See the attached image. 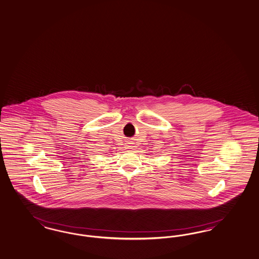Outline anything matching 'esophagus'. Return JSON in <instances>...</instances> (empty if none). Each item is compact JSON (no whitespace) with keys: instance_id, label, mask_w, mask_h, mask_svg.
<instances>
[{"instance_id":"esophagus-1","label":"esophagus","mask_w":259,"mask_h":259,"mask_svg":"<svg viewBox=\"0 0 259 259\" xmlns=\"http://www.w3.org/2000/svg\"><path fill=\"white\" fill-rule=\"evenodd\" d=\"M126 148H127V149H129V150H134L135 146L134 145H131V144H129V145H127V146H126Z\"/></svg>"}]
</instances>
